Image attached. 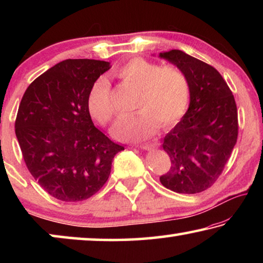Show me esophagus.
<instances>
[{
    "label": "esophagus",
    "mask_w": 263,
    "mask_h": 263,
    "mask_svg": "<svg viewBox=\"0 0 263 263\" xmlns=\"http://www.w3.org/2000/svg\"><path fill=\"white\" fill-rule=\"evenodd\" d=\"M137 147H139L141 149H149L153 147L152 144H140V145H137Z\"/></svg>",
    "instance_id": "esophagus-1"
}]
</instances>
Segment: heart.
Returning <instances> with one entry per match:
<instances>
[{
    "label": "heart",
    "mask_w": 263,
    "mask_h": 263,
    "mask_svg": "<svg viewBox=\"0 0 263 263\" xmlns=\"http://www.w3.org/2000/svg\"><path fill=\"white\" fill-rule=\"evenodd\" d=\"M112 75L138 88L133 117L124 118L114 128L122 140H142L153 136L159 125L168 128L180 121L189 102L188 79L175 66H160L144 58H132L112 70ZM88 111L100 124L112 121L110 82L100 78L92 84L87 100Z\"/></svg>",
    "instance_id": "1"
}]
</instances>
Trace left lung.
I'll return each mask as SVG.
<instances>
[{
    "instance_id": "obj_1",
    "label": "left lung",
    "mask_w": 263,
    "mask_h": 263,
    "mask_svg": "<svg viewBox=\"0 0 263 263\" xmlns=\"http://www.w3.org/2000/svg\"><path fill=\"white\" fill-rule=\"evenodd\" d=\"M159 57L184 73L190 92L185 115L163 139L171 168L160 182L179 194L202 193L219 177L237 142V104L228 83L212 66L180 50Z\"/></svg>"
}]
</instances>
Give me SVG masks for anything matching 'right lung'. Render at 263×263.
Here are the masks:
<instances>
[{
    "label": "right lung",
    "instance_id": "add662e5",
    "mask_svg": "<svg viewBox=\"0 0 263 263\" xmlns=\"http://www.w3.org/2000/svg\"><path fill=\"white\" fill-rule=\"evenodd\" d=\"M110 62L67 59L43 73L26 89L15 132L31 175L53 197L84 201L109 179L115 155L124 146L95 127L88 111L89 90Z\"/></svg>",
    "mask_w": 263,
    "mask_h": 263
}]
</instances>
